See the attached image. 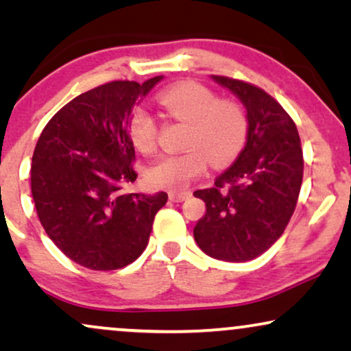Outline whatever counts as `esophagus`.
<instances>
[{
	"mask_svg": "<svg viewBox=\"0 0 351 351\" xmlns=\"http://www.w3.org/2000/svg\"><path fill=\"white\" fill-rule=\"evenodd\" d=\"M190 196V191H169V199L172 203H180V201H185Z\"/></svg>",
	"mask_w": 351,
	"mask_h": 351,
	"instance_id": "obj_1",
	"label": "esophagus"
}]
</instances>
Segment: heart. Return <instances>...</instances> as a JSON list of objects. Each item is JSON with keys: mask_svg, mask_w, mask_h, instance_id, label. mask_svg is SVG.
Returning <instances> with one entry per match:
<instances>
[{"mask_svg": "<svg viewBox=\"0 0 351 351\" xmlns=\"http://www.w3.org/2000/svg\"><path fill=\"white\" fill-rule=\"evenodd\" d=\"M158 104L171 117L189 123L182 153L161 155L148 166L147 182L155 189L182 190L209 165L232 162L246 145L247 114L238 102L217 99L214 90L196 81H184L162 90ZM129 138L141 153L156 147L158 124L148 110L138 107L129 119Z\"/></svg>", "mask_w": 351, "mask_h": 351, "instance_id": "obj_1", "label": "heart"}]
</instances>
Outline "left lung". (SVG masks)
<instances>
[{
  "label": "left lung",
  "mask_w": 351,
  "mask_h": 351,
  "mask_svg": "<svg viewBox=\"0 0 351 351\" xmlns=\"http://www.w3.org/2000/svg\"><path fill=\"white\" fill-rule=\"evenodd\" d=\"M213 80L246 107L247 142L213 189L195 191L206 203V214L193 234L208 256L246 262L265 252L289 223L304 177V153L295 123L270 94L228 76Z\"/></svg>",
  "instance_id": "8db88e82"
}]
</instances>
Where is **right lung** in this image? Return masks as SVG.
<instances>
[{
	"label": "right lung",
	"instance_id": "right-lung-1",
	"mask_svg": "<svg viewBox=\"0 0 351 351\" xmlns=\"http://www.w3.org/2000/svg\"><path fill=\"white\" fill-rule=\"evenodd\" d=\"M162 76L110 81L80 94L43 129L32 158V195L43 228L89 270H118L145 251L165 191L126 193L137 179L129 138L134 105Z\"/></svg>",
	"mask_w": 351,
	"mask_h": 351
}]
</instances>
